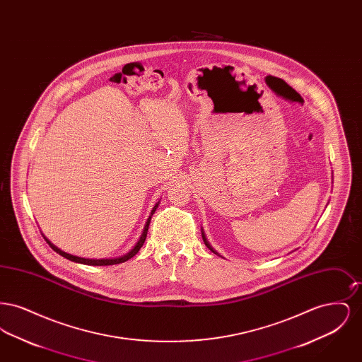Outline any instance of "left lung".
Here are the masks:
<instances>
[{
    "label": "left lung",
    "mask_w": 362,
    "mask_h": 362,
    "mask_svg": "<svg viewBox=\"0 0 362 362\" xmlns=\"http://www.w3.org/2000/svg\"><path fill=\"white\" fill-rule=\"evenodd\" d=\"M202 239H204V243H205V244H206L207 248H209V250H210V251H213V252H214V254H217V252H216V251H214V250H213V248H211V245H210V244H209V241L206 240V238H205V233H204V230H202ZM217 255H218V254H217Z\"/></svg>",
    "instance_id": "obj_1"
}]
</instances>
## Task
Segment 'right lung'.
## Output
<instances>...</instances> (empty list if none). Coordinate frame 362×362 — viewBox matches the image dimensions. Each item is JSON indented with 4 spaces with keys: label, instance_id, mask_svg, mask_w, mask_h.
<instances>
[{
    "label": "right lung",
    "instance_id": "1",
    "mask_svg": "<svg viewBox=\"0 0 362 362\" xmlns=\"http://www.w3.org/2000/svg\"><path fill=\"white\" fill-rule=\"evenodd\" d=\"M158 206V202L156 204L155 207L152 209V213H151V216H149V218H148V221H146V224H145V228H144V232H142V235H141V238H139V240H138L137 244L134 245V248L132 250V251H129L126 255H123V257H119V258H112V259H86V258H80V257H74V255H70L68 252H64V251H61L58 247H55L52 243L47 240L45 236V240L49 243V245L52 247V250L57 252V254H59L61 257H64V258L69 259L71 262H76V263H81V264H88V266H110V264H118V263H123V262H126V260H129V259L133 258L136 254H137L138 251H139V248L144 245V243H145V239H146V235H148V229H149V223H151V218H152V216H153V213L156 211V209Z\"/></svg>",
    "mask_w": 362,
    "mask_h": 362
}]
</instances>
